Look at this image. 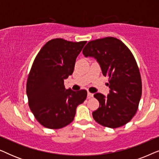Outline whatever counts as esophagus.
I'll return each mask as SVG.
<instances>
[{"mask_svg":"<svg viewBox=\"0 0 159 159\" xmlns=\"http://www.w3.org/2000/svg\"><path fill=\"white\" fill-rule=\"evenodd\" d=\"M93 93L88 92V98H93Z\"/></svg>","mask_w":159,"mask_h":159,"instance_id":"1","label":"esophagus"}]
</instances>
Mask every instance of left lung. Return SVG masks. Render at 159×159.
<instances>
[{"instance_id":"1","label":"left lung","mask_w":159,"mask_h":159,"mask_svg":"<svg viewBox=\"0 0 159 159\" xmlns=\"http://www.w3.org/2000/svg\"><path fill=\"white\" fill-rule=\"evenodd\" d=\"M82 53L95 58L108 77L107 96L94 95L100 106L93 112V119L109 128L126 125L135 115L142 95L140 73L132 52L119 39L107 37L90 41Z\"/></svg>"}]
</instances>
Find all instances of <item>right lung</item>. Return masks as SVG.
<instances>
[{
	"instance_id": "add662e5",
	"label": "right lung",
	"mask_w": 159,
	"mask_h": 159,
	"mask_svg": "<svg viewBox=\"0 0 159 159\" xmlns=\"http://www.w3.org/2000/svg\"><path fill=\"white\" fill-rule=\"evenodd\" d=\"M87 41L56 38L45 43L34 58L27 82L28 103L43 127L60 129L74 120L87 91L66 89L64 80L72 75L76 58Z\"/></svg>"
}]
</instances>
